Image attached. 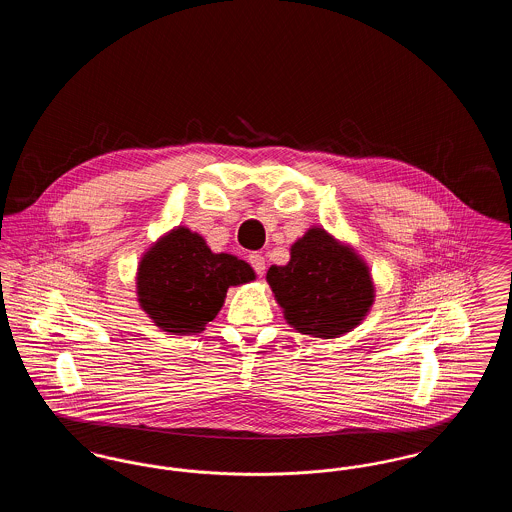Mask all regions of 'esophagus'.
Wrapping results in <instances>:
<instances>
[{"label": "esophagus", "instance_id": "obj_1", "mask_svg": "<svg viewBox=\"0 0 512 512\" xmlns=\"http://www.w3.org/2000/svg\"><path fill=\"white\" fill-rule=\"evenodd\" d=\"M249 265L253 267V270H255L259 276H263V274H265V270H267L265 257H263L261 253H251V255H249Z\"/></svg>", "mask_w": 512, "mask_h": 512}]
</instances>
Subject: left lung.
Returning a JSON list of instances; mask_svg holds the SVG:
<instances>
[{"instance_id": "1", "label": "left lung", "mask_w": 512, "mask_h": 512, "mask_svg": "<svg viewBox=\"0 0 512 512\" xmlns=\"http://www.w3.org/2000/svg\"><path fill=\"white\" fill-rule=\"evenodd\" d=\"M267 282L290 326L324 340L355 328L374 301L368 267L322 228L292 245L288 265L268 268Z\"/></svg>"}]
</instances>
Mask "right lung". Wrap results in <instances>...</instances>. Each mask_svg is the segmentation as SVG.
Segmentation results:
<instances>
[{"mask_svg":"<svg viewBox=\"0 0 512 512\" xmlns=\"http://www.w3.org/2000/svg\"><path fill=\"white\" fill-rule=\"evenodd\" d=\"M253 278V268L242 259L213 253L199 234L176 228L144 255L138 299L165 332L199 334L217 317L228 288Z\"/></svg>","mask_w":512,"mask_h":512,"instance_id":"1","label":"right lung"}]
</instances>
